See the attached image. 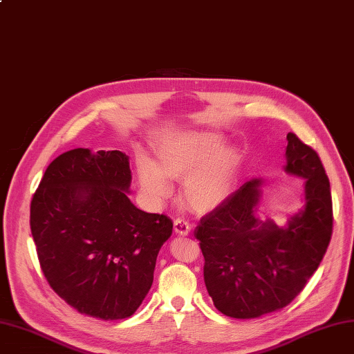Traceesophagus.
<instances>
[{"mask_svg": "<svg viewBox=\"0 0 354 354\" xmlns=\"http://www.w3.org/2000/svg\"><path fill=\"white\" fill-rule=\"evenodd\" d=\"M174 230L176 234L179 235H188L191 232V227H189V222L183 218H178L174 222Z\"/></svg>", "mask_w": 354, "mask_h": 354, "instance_id": "1", "label": "esophagus"}]
</instances>
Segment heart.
Listing matches in <instances>:
<instances>
[{"mask_svg":"<svg viewBox=\"0 0 354 354\" xmlns=\"http://www.w3.org/2000/svg\"><path fill=\"white\" fill-rule=\"evenodd\" d=\"M222 138L215 133L185 136L159 149V166L142 156L139 179L146 195L162 202L172 194L171 179H183V198L188 205L207 212L225 199L236 169V153L221 147Z\"/></svg>","mask_w":354,"mask_h":354,"instance_id":"b5f03b06","label":"heart"}]
</instances>
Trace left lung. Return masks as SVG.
<instances>
[{"mask_svg": "<svg viewBox=\"0 0 354 354\" xmlns=\"http://www.w3.org/2000/svg\"><path fill=\"white\" fill-rule=\"evenodd\" d=\"M286 158V172L306 178L304 209L291 216L286 228L255 216L261 179L247 182L195 228L205 258L207 290L228 317L255 319L288 306L319 268L330 244V182L317 152L288 133Z\"/></svg>", "mask_w": 354, "mask_h": 354, "instance_id": "obj_1", "label": "left lung"}]
</instances>
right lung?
Returning a JSON list of instances; mask_svg holds the SVG:
<instances>
[{
  "label": "right lung",
  "instance_id": "add662e5",
  "mask_svg": "<svg viewBox=\"0 0 354 354\" xmlns=\"http://www.w3.org/2000/svg\"><path fill=\"white\" fill-rule=\"evenodd\" d=\"M129 158L73 149L46 169L30 207V227L50 287L79 313L102 320L132 315L153 283L171 218L127 198Z\"/></svg>",
  "mask_w": 354,
  "mask_h": 354
}]
</instances>
